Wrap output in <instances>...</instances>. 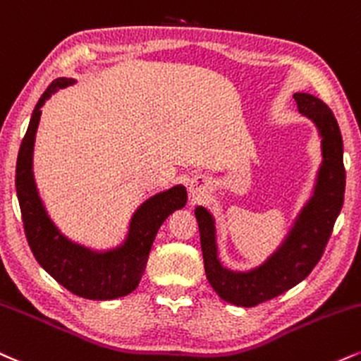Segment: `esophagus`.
<instances>
[{
	"label": "esophagus",
	"instance_id": "34e87169",
	"mask_svg": "<svg viewBox=\"0 0 361 361\" xmlns=\"http://www.w3.org/2000/svg\"><path fill=\"white\" fill-rule=\"evenodd\" d=\"M210 190V183L205 176H197L190 181V193H192L193 198H203Z\"/></svg>",
	"mask_w": 361,
	"mask_h": 361
}]
</instances>
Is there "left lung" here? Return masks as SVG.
I'll return each instance as SVG.
<instances>
[{
	"label": "left lung",
	"mask_w": 361,
	"mask_h": 361,
	"mask_svg": "<svg viewBox=\"0 0 361 361\" xmlns=\"http://www.w3.org/2000/svg\"><path fill=\"white\" fill-rule=\"evenodd\" d=\"M298 111L310 119L319 137L321 163L311 197L302 203L279 245L259 266L238 271L220 257L216 220L207 207L195 208L202 240L203 264L210 286L224 301L252 307L279 296L305 281L319 262L345 198L343 139L333 112L323 101L306 92L293 95Z\"/></svg>",
	"instance_id": "1"
}]
</instances>
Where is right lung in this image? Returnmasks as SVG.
<instances>
[{
  "label": "right lung",
  "instance_id": "1",
  "mask_svg": "<svg viewBox=\"0 0 361 361\" xmlns=\"http://www.w3.org/2000/svg\"><path fill=\"white\" fill-rule=\"evenodd\" d=\"M75 82V79L59 77L35 106L16 161V195L28 245L37 262L77 296L109 301L128 296L137 288L156 233L173 212L186 205L188 193L183 185H175L146 198L129 219L123 240L111 249H94L65 235L51 220L38 192L33 151L42 107L55 92Z\"/></svg>",
  "mask_w": 361,
  "mask_h": 361
}]
</instances>
